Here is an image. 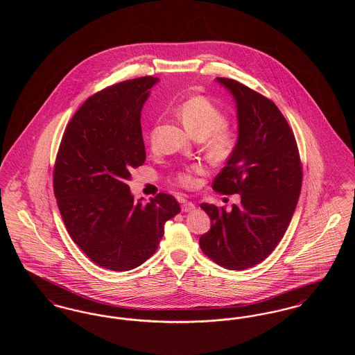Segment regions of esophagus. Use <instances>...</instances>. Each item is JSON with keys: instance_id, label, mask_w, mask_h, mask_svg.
Here are the masks:
<instances>
[{"instance_id": "34e87169", "label": "esophagus", "mask_w": 355, "mask_h": 355, "mask_svg": "<svg viewBox=\"0 0 355 355\" xmlns=\"http://www.w3.org/2000/svg\"><path fill=\"white\" fill-rule=\"evenodd\" d=\"M194 209H196V205L193 202H185L182 205V211H185V213H190Z\"/></svg>"}]
</instances>
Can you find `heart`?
<instances>
[{
    "label": "heart",
    "mask_w": 355,
    "mask_h": 355,
    "mask_svg": "<svg viewBox=\"0 0 355 355\" xmlns=\"http://www.w3.org/2000/svg\"><path fill=\"white\" fill-rule=\"evenodd\" d=\"M175 112L190 135L197 138L207 135V146L216 157H226L232 152L234 135L232 129L223 123L225 116L213 102L202 96L190 97L181 102L175 107ZM202 171L201 165H190L177 174V182L185 187H193L197 184L196 175Z\"/></svg>",
    "instance_id": "obj_1"
}]
</instances>
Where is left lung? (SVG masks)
Returning <instances> with one entry per match:
<instances>
[{"label": "left lung", "instance_id": "8db88e82", "mask_svg": "<svg viewBox=\"0 0 355 355\" xmlns=\"http://www.w3.org/2000/svg\"><path fill=\"white\" fill-rule=\"evenodd\" d=\"M236 102V146L213 182L223 194H239L230 211L202 203L210 230L203 253L229 270H245L275 249L294 214L302 168L294 135L274 102L230 78H217Z\"/></svg>", "mask_w": 355, "mask_h": 355}]
</instances>
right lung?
Returning a JSON list of instances; mask_svg holds the SVG:
<instances>
[{
	"mask_svg": "<svg viewBox=\"0 0 355 355\" xmlns=\"http://www.w3.org/2000/svg\"><path fill=\"white\" fill-rule=\"evenodd\" d=\"M158 83L141 77L92 96L70 119L54 168V196L71 239L107 270L138 268L155 253L180 203L165 193L135 201L130 170L146 152L141 112Z\"/></svg>",
	"mask_w": 355,
	"mask_h": 355,
	"instance_id": "right-lung-1",
	"label": "right lung"
}]
</instances>
